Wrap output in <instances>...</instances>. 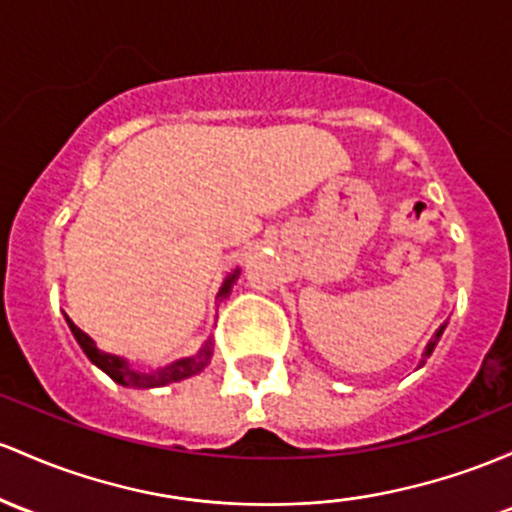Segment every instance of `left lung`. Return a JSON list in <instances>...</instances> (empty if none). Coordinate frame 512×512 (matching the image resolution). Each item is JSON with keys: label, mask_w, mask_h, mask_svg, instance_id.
I'll list each match as a JSON object with an SVG mask.
<instances>
[{"label": "left lung", "mask_w": 512, "mask_h": 512, "mask_svg": "<svg viewBox=\"0 0 512 512\" xmlns=\"http://www.w3.org/2000/svg\"><path fill=\"white\" fill-rule=\"evenodd\" d=\"M447 325V323H445ZM445 325H440V330H437L435 335H432V340L428 342V347H425V355H423V362L420 364H425V357H430L432 355V350H435V345H437V340L442 338V333H445Z\"/></svg>", "instance_id": "8db88e82"}]
</instances>
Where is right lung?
<instances>
[{"mask_svg":"<svg viewBox=\"0 0 512 512\" xmlns=\"http://www.w3.org/2000/svg\"><path fill=\"white\" fill-rule=\"evenodd\" d=\"M238 277H240V269H233V272L226 277V282H223L221 291H218L216 301L226 299V296L230 294V289H233V284L238 282ZM65 320H67V325H70L75 340L80 342L82 352L89 357V362L97 364L101 372L109 374L116 384L131 386V389H155V386H165V384H172V381L187 379V376L199 374L201 369L211 362V355H213V342L209 338L204 345H201V350L192 357H182V359H177V362L167 364V367L153 369V372H138V369H133L123 357L109 355V352H101L87 333H82V330L77 328V325L72 323L67 316H65Z\"/></svg>","mask_w":512,"mask_h":512,"instance_id":"right-lung-1","label":"right lung"}]
</instances>
